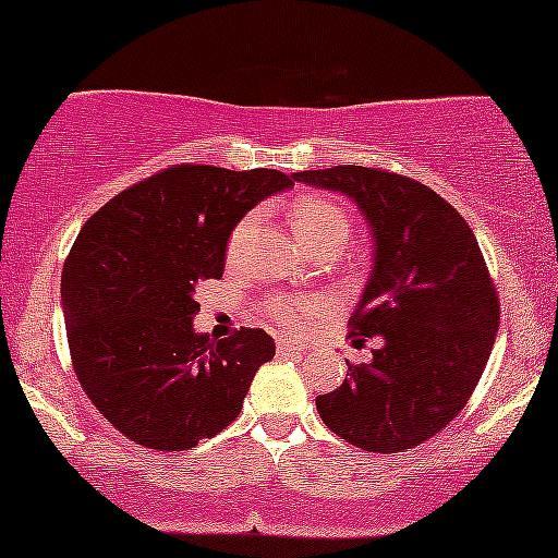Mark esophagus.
Here are the masks:
<instances>
[{
	"label": "esophagus",
	"mask_w": 558,
	"mask_h": 558,
	"mask_svg": "<svg viewBox=\"0 0 558 558\" xmlns=\"http://www.w3.org/2000/svg\"><path fill=\"white\" fill-rule=\"evenodd\" d=\"M277 348H279V353H300V350H305L303 342H298V340H279Z\"/></svg>",
	"instance_id": "34e87169"
}]
</instances>
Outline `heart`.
<instances>
[{"label": "heart", "mask_w": 558, "mask_h": 558, "mask_svg": "<svg viewBox=\"0 0 558 558\" xmlns=\"http://www.w3.org/2000/svg\"><path fill=\"white\" fill-rule=\"evenodd\" d=\"M290 223L292 229H295L298 240L311 250L322 245L329 236H345L348 240V213L337 203L324 197L298 199L290 210ZM263 311H266V316L281 329H305L311 327L318 316L316 303L284 295L268 298Z\"/></svg>", "instance_id": "obj_1"}]
</instances>
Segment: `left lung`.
I'll return each instance as SVG.
<instances>
[{"label":"left lung","mask_w":558,"mask_h":558,"mask_svg":"<svg viewBox=\"0 0 558 558\" xmlns=\"http://www.w3.org/2000/svg\"><path fill=\"white\" fill-rule=\"evenodd\" d=\"M292 179L350 197L372 229L350 335L379 348L316 398L318 416L368 453L414 448L459 416L496 342L498 298L477 240L453 205L400 173L335 166Z\"/></svg>","instance_id":"1"}]
</instances>
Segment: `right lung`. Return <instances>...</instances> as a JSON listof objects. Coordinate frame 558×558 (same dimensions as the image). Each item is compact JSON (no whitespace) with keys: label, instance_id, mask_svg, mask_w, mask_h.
Listing matches in <instances>:
<instances>
[{"label":"right lung","instance_id":"obj_1","mask_svg":"<svg viewBox=\"0 0 558 558\" xmlns=\"http://www.w3.org/2000/svg\"><path fill=\"white\" fill-rule=\"evenodd\" d=\"M274 168H166L81 229L62 268V313L84 392L144 448L186 450L227 429L277 345L263 329H195L199 281L221 279L227 242L260 199L290 190Z\"/></svg>","mask_w":558,"mask_h":558}]
</instances>
